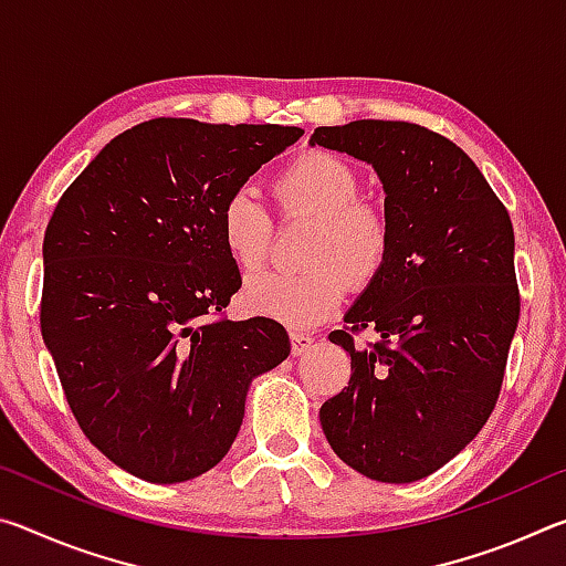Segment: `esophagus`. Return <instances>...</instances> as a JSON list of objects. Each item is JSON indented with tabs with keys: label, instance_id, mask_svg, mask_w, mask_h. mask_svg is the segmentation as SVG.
<instances>
[{
	"label": "esophagus",
	"instance_id": "obj_1",
	"mask_svg": "<svg viewBox=\"0 0 566 566\" xmlns=\"http://www.w3.org/2000/svg\"><path fill=\"white\" fill-rule=\"evenodd\" d=\"M290 339H292L294 357H302V354L310 352L312 344H314V337H312V334H306V332H290Z\"/></svg>",
	"mask_w": 566,
	"mask_h": 566
}]
</instances>
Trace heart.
I'll return each instance as SVG.
<instances>
[{"instance_id": "obj_1", "label": "heart", "mask_w": 566, "mask_h": 566, "mask_svg": "<svg viewBox=\"0 0 566 566\" xmlns=\"http://www.w3.org/2000/svg\"><path fill=\"white\" fill-rule=\"evenodd\" d=\"M274 195L284 214L314 219L304 256L310 270L252 274L242 300L260 317L312 327L342 304L347 282L367 286L377 280L391 252V229L385 212L359 199V171L327 149L292 159L276 177ZM272 229L266 207L247 187L234 189L219 209V239L239 270L262 266Z\"/></svg>"}]
</instances>
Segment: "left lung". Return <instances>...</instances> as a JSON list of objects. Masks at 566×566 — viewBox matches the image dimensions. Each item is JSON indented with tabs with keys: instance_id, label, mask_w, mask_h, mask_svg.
I'll use <instances>...</instances> for the list:
<instances>
[{
	"instance_id": "left-lung-1",
	"label": "left lung",
	"mask_w": 566,
	"mask_h": 566,
	"mask_svg": "<svg viewBox=\"0 0 566 566\" xmlns=\"http://www.w3.org/2000/svg\"><path fill=\"white\" fill-rule=\"evenodd\" d=\"M310 145L375 167L391 229L387 266L329 334L352 377L322 405V429L359 474L417 482L472 442L500 397L520 322L512 219L474 161L419 124L317 127ZM361 328L380 342L354 348Z\"/></svg>"
}]
</instances>
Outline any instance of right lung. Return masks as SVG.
<instances>
[{
    "label": "right lung",
    "instance_id": "obj_1",
    "mask_svg": "<svg viewBox=\"0 0 566 566\" xmlns=\"http://www.w3.org/2000/svg\"><path fill=\"white\" fill-rule=\"evenodd\" d=\"M302 134L142 122L54 207L42 337L82 432L124 472L155 484L209 472L242 427L252 379L290 357L282 324L222 317L242 276L219 209Z\"/></svg>",
    "mask_w": 566,
    "mask_h": 566
}]
</instances>
